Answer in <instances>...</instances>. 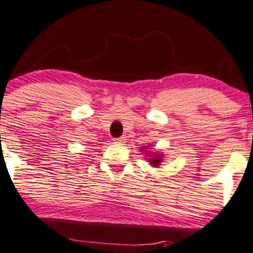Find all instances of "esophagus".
<instances>
[{
  "mask_svg": "<svg viewBox=\"0 0 253 253\" xmlns=\"http://www.w3.org/2000/svg\"><path fill=\"white\" fill-rule=\"evenodd\" d=\"M115 142H119V144H125L126 142V136H120V138L115 139Z\"/></svg>",
  "mask_w": 253,
  "mask_h": 253,
  "instance_id": "esophagus-1",
  "label": "esophagus"
}]
</instances>
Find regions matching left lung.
Masks as SVG:
<instances>
[{
	"label": "left lung",
	"instance_id": "left-lung-1",
	"mask_svg": "<svg viewBox=\"0 0 253 253\" xmlns=\"http://www.w3.org/2000/svg\"><path fill=\"white\" fill-rule=\"evenodd\" d=\"M144 150H150V148L144 147ZM146 152H148V151H146ZM148 157L151 158V159H148V163H150L151 165L154 166V167L159 166L161 161H163V157H161V153H154V154H152V156H148Z\"/></svg>",
	"mask_w": 253,
	"mask_h": 253
}]
</instances>
